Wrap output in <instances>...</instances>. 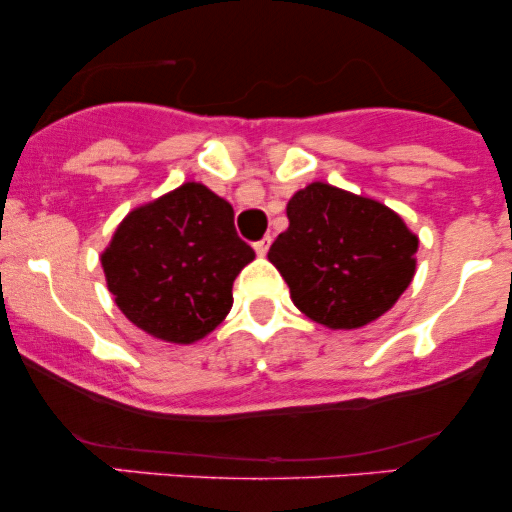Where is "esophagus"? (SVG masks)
<instances>
[{"mask_svg": "<svg viewBox=\"0 0 512 512\" xmlns=\"http://www.w3.org/2000/svg\"><path fill=\"white\" fill-rule=\"evenodd\" d=\"M269 245H272V238H269V236H264L262 240H257V243H255V245H252V248H255V252H257V255H260V257H264V255H267Z\"/></svg>", "mask_w": 512, "mask_h": 512, "instance_id": "esophagus-1", "label": "esophagus"}]
</instances>
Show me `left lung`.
<instances>
[{"instance_id":"left-lung-1","label":"left lung","mask_w":512,"mask_h":512,"mask_svg":"<svg viewBox=\"0 0 512 512\" xmlns=\"http://www.w3.org/2000/svg\"><path fill=\"white\" fill-rule=\"evenodd\" d=\"M289 228L269 262L317 325L361 330L399 301L416 272L419 236L378 199L310 182L286 204Z\"/></svg>"}]
</instances>
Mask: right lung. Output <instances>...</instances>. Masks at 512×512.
Returning <instances> with one entry per match:
<instances>
[{
    "label": "right lung",
    "instance_id": "1",
    "mask_svg": "<svg viewBox=\"0 0 512 512\" xmlns=\"http://www.w3.org/2000/svg\"><path fill=\"white\" fill-rule=\"evenodd\" d=\"M252 260L233 207L202 182H182L129 211L101 255L122 315L168 344L214 332L233 305V281Z\"/></svg>",
    "mask_w": 512,
    "mask_h": 512
}]
</instances>
